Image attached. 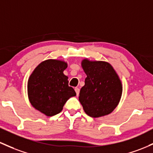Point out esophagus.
<instances>
[{
    "label": "esophagus",
    "instance_id": "1",
    "mask_svg": "<svg viewBox=\"0 0 153 153\" xmlns=\"http://www.w3.org/2000/svg\"><path fill=\"white\" fill-rule=\"evenodd\" d=\"M75 92H76V94L77 95H78L79 94V93H80V89L78 88H75Z\"/></svg>",
    "mask_w": 153,
    "mask_h": 153
}]
</instances>
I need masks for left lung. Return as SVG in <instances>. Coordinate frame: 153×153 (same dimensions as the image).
<instances>
[{"instance_id": "left-lung-1", "label": "left lung", "mask_w": 153, "mask_h": 153, "mask_svg": "<svg viewBox=\"0 0 153 153\" xmlns=\"http://www.w3.org/2000/svg\"><path fill=\"white\" fill-rule=\"evenodd\" d=\"M86 74L85 85L80 91L79 101L85 113L99 117L111 113L121 98L123 87L118 75L110 63L82 60Z\"/></svg>"}]
</instances>
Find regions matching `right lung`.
<instances>
[{
    "label": "right lung",
    "instance_id": "obj_1",
    "mask_svg": "<svg viewBox=\"0 0 153 153\" xmlns=\"http://www.w3.org/2000/svg\"><path fill=\"white\" fill-rule=\"evenodd\" d=\"M68 64L62 60L47 59L36 67L27 83L30 102L37 110L53 116L62 110L69 99L76 96L63 73Z\"/></svg>",
    "mask_w": 153,
    "mask_h": 153
}]
</instances>
